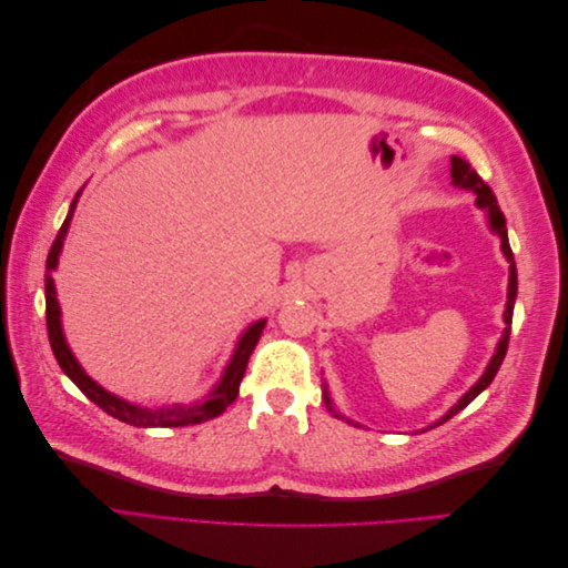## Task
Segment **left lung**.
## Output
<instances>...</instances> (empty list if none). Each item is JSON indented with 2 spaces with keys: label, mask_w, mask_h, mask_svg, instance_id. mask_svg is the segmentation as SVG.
<instances>
[{
  "label": "left lung",
  "mask_w": 568,
  "mask_h": 568,
  "mask_svg": "<svg viewBox=\"0 0 568 568\" xmlns=\"http://www.w3.org/2000/svg\"><path fill=\"white\" fill-rule=\"evenodd\" d=\"M450 165H453V168H450L453 184L459 186V189H469V192L476 194V205H478V209H484V211L488 213L490 230H493L497 236H500V248H503L505 257L509 261V286H507V307H505V324H507V326H505V334H503L500 343H497L495 355H493V359L488 363L484 376H480V379H478L467 393L462 395V398L457 400V405H453V407L448 409V415H443L436 424H432L428 428L440 426V424H445L448 419H453V417L457 415V412H462L464 407H467L480 390H486V388L490 386V382L495 379V374H497V369H500L503 359H505V355H507L509 332H511V315H514V301H517V265H514V253H511V248H509L505 215H503V211H500V205H497V199H495V194H493V189H490L484 180L478 178L476 170H474L467 161H464V159L453 156V159H450ZM322 395H324L326 407H329V409L334 412L332 398H329V393H326V388H324ZM334 415H336V412H334ZM336 417H341V415H336Z\"/></svg>",
  "instance_id": "1"
}]
</instances>
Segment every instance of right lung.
Here are the masks:
<instances>
[{
    "label": "right lung",
    "instance_id": "1",
    "mask_svg": "<svg viewBox=\"0 0 568 568\" xmlns=\"http://www.w3.org/2000/svg\"><path fill=\"white\" fill-rule=\"evenodd\" d=\"M82 194V189L75 194L73 203H71V211H68L63 225L54 239V244H51V251L47 255V277H44V301H47V332H49V343H51V351H54V357L59 367L65 372L68 379H71L88 398L99 405L101 409L106 412V415L132 424V426H161V428H170V426H189V424H201V422H209L217 415H222L239 395V384L244 379V372L248 367V357L255 348L257 338H261L263 329H265V320H257L253 322L248 329L239 338L234 355L230 359V365L222 372V379L217 382V386L205 395L203 400L194 403V405H173V407H140V405H132L123 398H118V395L109 393L106 388H101L92 376L84 374V369L80 367V363L75 359V355L71 353L61 329V307L57 301V288H54V280H51V270H57L59 265V255L63 248V239L68 234V227H71V217L75 213V203Z\"/></svg>",
    "mask_w": 568,
    "mask_h": 568
}]
</instances>
